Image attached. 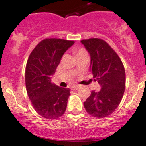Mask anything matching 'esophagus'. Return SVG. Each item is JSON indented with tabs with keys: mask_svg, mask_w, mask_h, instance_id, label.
Segmentation results:
<instances>
[{
	"mask_svg": "<svg viewBox=\"0 0 146 146\" xmlns=\"http://www.w3.org/2000/svg\"><path fill=\"white\" fill-rule=\"evenodd\" d=\"M80 86H73L72 87V90H74V91H76V90H78V89H79Z\"/></svg>",
	"mask_w": 146,
	"mask_h": 146,
	"instance_id": "esophagus-1",
	"label": "esophagus"
}]
</instances>
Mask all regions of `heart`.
Segmentation results:
<instances>
[{
	"label": "heart",
	"instance_id": "heart-1",
	"mask_svg": "<svg viewBox=\"0 0 146 146\" xmlns=\"http://www.w3.org/2000/svg\"><path fill=\"white\" fill-rule=\"evenodd\" d=\"M85 52V51L83 50V49H80V50H78V52H77V53H80V52Z\"/></svg>",
	"mask_w": 146,
	"mask_h": 146
}]
</instances>
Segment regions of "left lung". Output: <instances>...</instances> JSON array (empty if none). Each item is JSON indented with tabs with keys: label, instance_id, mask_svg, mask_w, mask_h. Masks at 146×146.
Returning <instances> with one entry per match:
<instances>
[{
	"label": "left lung",
	"instance_id": "1",
	"mask_svg": "<svg viewBox=\"0 0 146 146\" xmlns=\"http://www.w3.org/2000/svg\"><path fill=\"white\" fill-rule=\"evenodd\" d=\"M91 58L90 71L101 89L92 91L83 105L90 115L105 117L121 102L125 87V72L121 60L106 42L98 38L80 41Z\"/></svg>",
	"mask_w": 146,
	"mask_h": 146
}]
</instances>
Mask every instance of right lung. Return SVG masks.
<instances>
[{"label":"right lung","mask_w":146,"mask_h":146,"mask_svg":"<svg viewBox=\"0 0 146 146\" xmlns=\"http://www.w3.org/2000/svg\"><path fill=\"white\" fill-rule=\"evenodd\" d=\"M74 43L63 39H45L29 57L25 72L27 92L35 110L43 117L55 119L66 111L70 90L52 83L51 80L64 53Z\"/></svg>","instance_id":"1"}]
</instances>
